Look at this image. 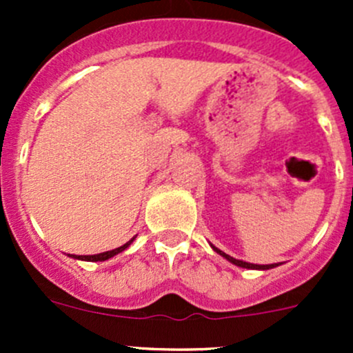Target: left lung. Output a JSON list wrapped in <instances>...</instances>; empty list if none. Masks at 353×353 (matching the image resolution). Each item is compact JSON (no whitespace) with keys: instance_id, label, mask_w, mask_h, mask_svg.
<instances>
[{"instance_id":"1","label":"left lung","mask_w":353,"mask_h":353,"mask_svg":"<svg viewBox=\"0 0 353 353\" xmlns=\"http://www.w3.org/2000/svg\"><path fill=\"white\" fill-rule=\"evenodd\" d=\"M212 248L215 249V251L219 252L220 256H223V258L229 259V261H230V263H234V265L241 266V268H249V270H270V268H275V266H279V265H276V263H275V265H252V263L241 261V259H236V258H232V256L225 254V252H222V251H220V249H216L215 245H212Z\"/></svg>"}]
</instances>
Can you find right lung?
Segmentation results:
<instances>
[{
    "label": "right lung",
    "mask_w": 353,
    "mask_h": 353,
    "mask_svg": "<svg viewBox=\"0 0 353 353\" xmlns=\"http://www.w3.org/2000/svg\"><path fill=\"white\" fill-rule=\"evenodd\" d=\"M133 239H134V237H133ZM133 239L128 241V243L121 245V248L112 249V251H105V252H101V254H92V256H74V254H73V258H77V259H83V261H105V259H109V258H112V256H116L117 252L124 251V249H126L128 245H130L131 243H133Z\"/></svg>",
    "instance_id": "add662e5"
}]
</instances>
